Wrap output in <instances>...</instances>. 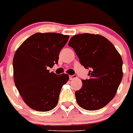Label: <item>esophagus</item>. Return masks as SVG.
<instances>
[{
	"label": "esophagus",
	"mask_w": 133,
	"mask_h": 133,
	"mask_svg": "<svg viewBox=\"0 0 133 133\" xmlns=\"http://www.w3.org/2000/svg\"><path fill=\"white\" fill-rule=\"evenodd\" d=\"M77 78H78V77H77V76H76V75H74V76H70V80H72V79H76Z\"/></svg>",
	"instance_id": "obj_1"
}]
</instances>
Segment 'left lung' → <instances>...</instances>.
I'll return each mask as SVG.
<instances>
[{
	"mask_svg": "<svg viewBox=\"0 0 133 133\" xmlns=\"http://www.w3.org/2000/svg\"><path fill=\"white\" fill-rule=\"evenodd\" d=\"M68 45L90 70V79H82V87L75 92L78 105L87 110L103 108L114 98L122 79L121 55L108 39L98 34L76 35Z\"/></svg>",
	"mask_w": 133,
	"mask_h": 133,
	"instance_id": "obj_1",
	"label": "left lung"
}]
</instances>
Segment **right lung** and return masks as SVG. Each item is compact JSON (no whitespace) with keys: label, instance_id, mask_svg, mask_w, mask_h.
I'll return each mask as SVG.
<instances>
[{"label":"right lung","instance_id":"add662e5","mask_svg":"<svg viewBox=\"0 0 133 133\" xmlns=\"http://www.w3.org/2000/svg\"><path fill=\"white\" fill-rule=\"evenodd\" d=\"M69 37L56 33H35L16 51L12 63L15 84L25 104L35 110L49 111L58 103L69 76H59L48 69L57 64L59 54Z\"/></svg>","mask_w":133,"mask_h":133}]
</instances>
